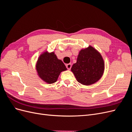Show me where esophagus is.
<instances>
[{"mask_svg":"<svg viewBox=\"0 0 132 132\" xmlns=\"http://www.w3.org/2000/svg\"><path fill=\"white\" fill-rule=\"evenodd\" d=\"M66 67H67V68L68 69H70V68H71V63H69V64H67L66 65Z\"/></svg>","mask_w":132,"mask_h":132,"instance_id":"esophagus-1","label":"esophagus"}]
</instances>
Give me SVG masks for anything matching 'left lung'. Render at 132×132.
<instances>
[{"mask_svg":"<svg viewBox=\"0 0 132 132\" xmlns=\"http://www.w3.org/2000/svg\"><path fill=\"white\" fill-rule=\"evenodd\" d=\"M104 69L105 63L102 55L89 46L79 52L77 63L73 65L71 71L79 82L90 85L102 77Z\"/></svg>","mask_w":132,"mask_h":132,"instance_id":"1","label":"left lung"}]
</instances>
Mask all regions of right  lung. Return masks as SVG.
I'll return each instance as SVG.
<instances>
[{
    "instance_id": "1",
    "label": "right lung",
    "mask_w": 132,
    "mask_h": 132,
    "mask_svg": "<svg viewBox=\"0 0 132 132\" xmlns=\"http://www.w3.org/2000/svg\"><path fill=\"white\" fill-rule=\"evenodd\" d=\"M36 68L39 77L48 84L56 82L62 71L67 70L64 64L58 59L54 52H45L39 55Z\"/></svg>"
}]
</instances>
